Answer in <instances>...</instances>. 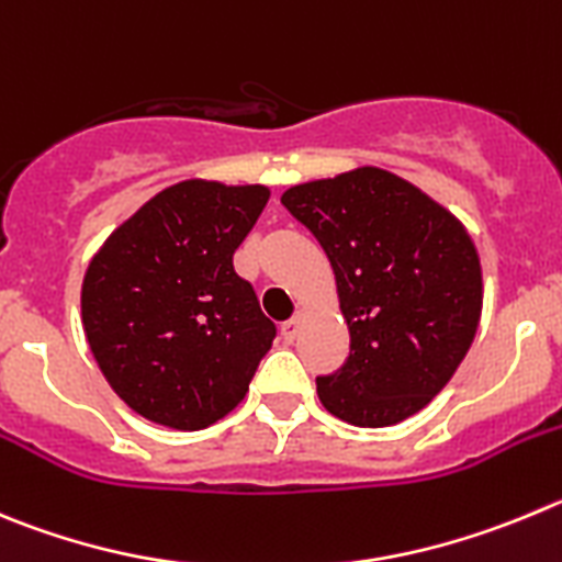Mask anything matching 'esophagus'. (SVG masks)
<instances>
[{
	"mask_svg": "<svg viewBox=\"0 0 562 562\" xmlns=\"http://www.w3.org/2000/svg\"><path fill=\"white\" fill-rule=\"evenodd\" d=\"M302 324H305V313H296V316L293 318H288L285 324H282V338H285V344H293V340H296V335H299V329H302Z\"/></svg>",
	"mask_w": 562,
	"mask_h": 562,
	"instance_id": "esophagus-1",
	"label": "esophagus"
}]
</instances>
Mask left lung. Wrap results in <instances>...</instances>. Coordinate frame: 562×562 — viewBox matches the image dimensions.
Here are the masks:
<instances>
[{"label":"left lung","mask_w":562,"mask_h":562,"mask_svg":"<svg viewBox=\"0 0 562 562\" xmlns=\"http://www.w3.org/2000/svg\"><path fill=\"white\" fill-rule=\"evenodd\" d=\"M291 216L327 251L349 327L322 405L355 427H391L432 402L469 352L482 266L469 229L413 182L376 166L293 186Z\"/></svg>","instance_id":"1"}]
</instances>
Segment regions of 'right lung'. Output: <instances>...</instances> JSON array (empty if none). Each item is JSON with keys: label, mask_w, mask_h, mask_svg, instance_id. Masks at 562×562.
I'll use <instances>...</instances> for the list:
<instances>
[{"label": "right lung", "mask_w": 562, "mask_h": 562, "mask_svg": "<svg viewBox=\"0 0 562 562\" xmlns=\"http://www.w3.org/2000/svg\"><path fill=\"white\" fill-rule=\"evenodd\" d=\"M271 191L182 180L104 238L82 277V329L119 400L171 429H204L244 402L277 327L233 255Z\"/></svg>", "instance_id": "right-lung-1"}]
</instances>
